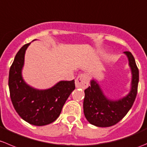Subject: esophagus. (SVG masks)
<instances>
[{
	"label": "esophagus",
	"instance_id": "esophagus-1",
	"mask_svg": "<svg viewBox=\"0 0 147 147\" xmlns=\"http://www.w3.org/2000/svg\"><path fill=\"white\" fill-rule=\"evenodd\" d=\"M89 79L87 75L84 74H79L75 80V84L76 88H86L88 85Z\"/></svg>",
	"mask_w": 147,
	"mask_h": 147
}]
</instances>
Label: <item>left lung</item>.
Here are the masks:
<instances>
[{
    "instance_id": "left-lung-1",
    "label": "left lung",
    "mask_w": 147,
    "mask_h": 147,
    "mask_svg": "<svg viewBox=\"0 0 147 147\" xmlns=\"http://www.w3.org/2000/svg\"><path fill=\"white\" fill-rule=\"evenodd\" d=\"M132 74L131 88L127 96L117 101L108 99L99 85L91 80V86L84 91V112L88 121L98 127H109L121 121L130 110L136 98L139 83V69L133 55L125 51Z\"/></svg>"
}]
</instances>
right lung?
<instances>
[{
  "instance_id": "add662e5",
  "label": "right lung",
  "mask_w": 147,
  "mask_h": 147,
  "mask_svg": "<svg viewBox=\"0 0 147 147\" xmlns=\"http://www.w3.org/2000/svg\"><path fill=\"white\" fill-rule=\"evenodd\" d=\"M25 44L16 55L8 77L10 96L18 115L30 124L44 126L53 122L60 115L67 98L75 89V82L61 81L52 88L38 90L26 84L21 74L26 50Z\"/></svg>"
}]
</instances>
